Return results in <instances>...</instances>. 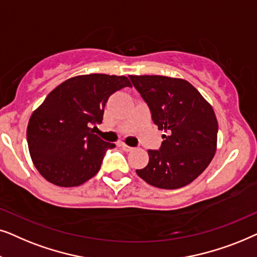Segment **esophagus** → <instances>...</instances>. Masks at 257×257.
Masks as SVG:
<instances>
[{
	"mask_svg": "<svg viewBox=\"0 0 257 257\" xmlns=\"http://www.w3.org/2000/svg\"><path fill=\"white\" fill-rule=\"evenodd\" d=\"M119 146H121V148L123 149V150H124V152H132V150L133 149H134V148H133V147H129V146H126L125 145V143H121V145H119Z\"/></svg>",
	"mask_w": 257,
	"mask_h": 257,
	"instance_id": "34e87169",
	"label": "esophagus"
}]
</instances>
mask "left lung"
<instances>
[{"mask_svg":"<svg viewBox=\"0 0 257 257\" xmlns=\"http://www.w3.org/2000/svg\"><path fill=\"white\" fill-rule=\"evenodd\" d=\"M162 135L159 150L136 173L150 186L177 189L193 182L216 152L218 124L211 105L189 82L160 75H131Z\"/></svg>","mask_w":257,"mask_h":257,"instance_id":"obj_1","label":"left lung"}]
</instances>
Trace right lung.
<instances>
[{
  "label": "right lung",
  "instance_id": "add662e5",
  "mask_svg": "<svg viewBox=\"0 0 257 257\" xmlns=\"http://www.w3.org/2000/svg\"><path fill=\"white\" fill-rule=\"evenodd\" d=\"M132 87L128 77L80 75L57 85L30 116L27 141L34 166L50 183L76 187L96 175L104 154L115 148L93 133L108 98Z\"/></svg>",
  "mask_w": 257,
  "mask_h": 257
}]
</instances>
